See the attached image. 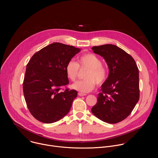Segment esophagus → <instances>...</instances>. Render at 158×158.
I'll use <instances>...</instances> for the list:
<instances>
[{
	"label": "esophagus",
	"instance_id": "34e87169",
	"mask_svg": "<svg viewBox=\"0 0 158 158\" xmlns=\"http://www.w3.org/2000/svg\"><path fill=\"white\" fill-rule=\"evenodd\" d=\"M78 95L79 96H86L85 94H84V93H78Z\"/></svg>",
	"mask_w": 158,
	"mask_h": 158
}]
</instances>
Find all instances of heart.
<instances>
[{"label": "heart", "mask_w": 158, "mask_h": 158, "mask_svg": "<svg viewBox=\"0 0 158 158\" xmlns=\"http://www.w3.org/2000/svg\"><path fill=\"white\" fill-rule=\"evenodd\" d=\"M79 65L73 60H69L65 66L67 77L71 81L77 79L79 74V66L89 69L86 72L85 79L78 81L72 85V87L77 91L87 93L92 91L99 84L103 83L107 78V71L102 65L101 60L95 54L87 53L79 58Z\"/></svg>", "instance_id": "1"}]
</instances>
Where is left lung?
I'll return each instance as SVG.
<instances>
[{
  "label": "left lung",
  "instance_id": "8db88e82",
  "mask_svg": "<svg viewBox=\"0 0 158 158\" xmlns=\"http://www.w3.org/2000/svg\"><path fill=\"white\" fill-rule=\"evenodd\" d=\"M92 50L105 59L109 72L91 111L105 123H118L131 113L139 101L138 66L131 56L115 45L94 46Z\"/></svg>",
  "mask_w": 158,
  "mask_h": 158
}]
</instances>
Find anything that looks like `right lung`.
Returning <instances> with one entry per match:
<instances>
[{
	"label": "right lung",
	"instance_id": "right-lung-1",
	"mask_svg": "<svg viewBox=\"0 0 158 158\" xmlns=\"http://www.w3.org/2000/svg\"><path fill=\"white\" fill-rule=\"evenodd\" d=\"M81 49L59 42L48 45L35 53L29 61L23 92L31 114L44 123L64 118L77 98L76 90L61 88L69 84L65 66Z\"/></svg>",
	"mask_w": 158,
	"mask_h": 158
}]
</instances>
